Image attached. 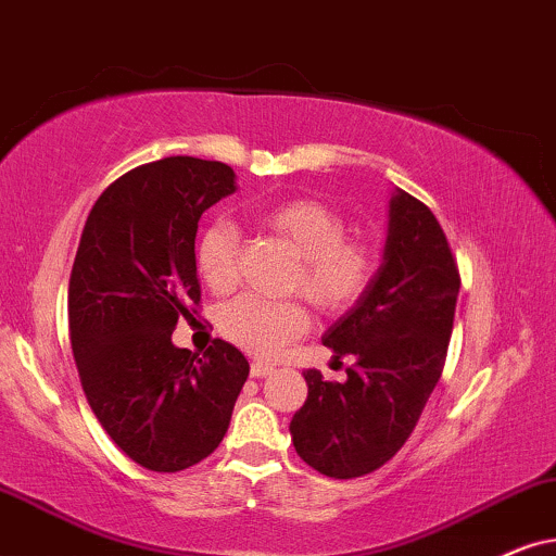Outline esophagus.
<instances>
[{
    "label": "esophagus",
    "instance_id": "34e87169",
    "mask_svg": "<svg viewBox=\"0 0 556 556\" xmlns=\"http://www.w3.org/2000/svg\"><path fill=\"white\" fill-rule=\"evenodd\" d=\"M271 371H274V367H271V364H266V362H254V364H251V377H256V379L269 377Z\"/></svg>",
    "mask_w": 556,
    "mask_h": 556
}]
</instances>
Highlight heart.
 Here are the masks:
<instances>
[{
	"label": "heart",
	"instance_id": "heart-1",
	"mask_svg": "<svg viewBox=\"0 0 556 556\" xmlns=\"http://www.w3.org/2000/svg\"><path fill=\"white\" fill-rule=\"evenodd\" d=\"M258 220L298 254L287 277V292L305 294L328 315L349 311L367 292L377 269L375 251L362 238L346 236V220L339 210L311 197H294L264 207ZM238 254L241 230L236 223L226 217L210 223L194 251L202 282L217 294L233 290ZM217 328L233 346L254 356H274L311 328V313L300 300L269 302L241 294L220 307Z\"/></svg>",
	"mask_w": 556,
	"mask_h": 556
}]
</instances>
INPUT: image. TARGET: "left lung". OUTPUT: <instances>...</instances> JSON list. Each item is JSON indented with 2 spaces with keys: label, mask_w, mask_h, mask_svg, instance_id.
<instances>
[{
  "label": "left lung",
  "mask_w": 556,
  "mask_h": 556,
  "mask_svg": "<svg viewBox=\"0 0 556 556\" xmlns=\"http://www.w3.org/2000/svg\"><path fill=\"white\" fill-rule=\"evenodd\" d=\"M459 269L435 215L395 189L384 258L367 292L326 330L333 359L354 356L343 382L305 371L307 400L292 416L300 459L351 480L400 452L444 371Z\"/></svg>",
  "instance_id": "8db88e82"
}]
</instances>
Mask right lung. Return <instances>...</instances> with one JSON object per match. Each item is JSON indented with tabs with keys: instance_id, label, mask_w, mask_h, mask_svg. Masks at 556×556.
Segmentation results:
<instances>
[{
	"instance_id": "obj_1",
	"label": "right lung",
	"mask_w": 556,
	"mask_h": 556,
	"mask_svg": "<svg viewBox=\"0 0 556 556\" xmlns=\"http://www.w3.org/2000/svg\"><path fill=\"white\" fill-rule=\"evenodd\" d=\"M233 192L228 164L168 156L112 181L81 230L68 282L76 369L110 439L151 472L213 454L249 377L233 343L215 339L205 356L172 343L200 305L197 223Z\"/></svg>"
}]
</instances>
